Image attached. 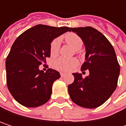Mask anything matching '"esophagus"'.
Segmentation results:
<instances>
[{
	"label": "esophagus",
	"instance_id": "1",
	"mask_svg": "<svg viewBox=\"0 0 126 126\" xmlns=\"http://www.w3.org/2000/svg\"><path fill=\"white\" fill-rule=\"evenodd\" d=\"M65 75V73H63V72H61V77H64Z\"/></svg>",
	"mask_w": 126,
	"mask_h": 126
}]
</instances>
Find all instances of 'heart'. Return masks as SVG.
Returning <instances> with one entry per match:
<instances>
[{"mask_svg":"<svg viewBox=\"0 0 126 126\" xmlns=\"http://www.w3.org/2000/svg\"><path fill=\"white\" fill-rule=\"evenodd\" d=\"M65 41L72 47L75 51H78L83 45V41L77 34L74 33H68L64 36ZM60 49V43L58 39H54L50 44L49 52L51 56H56ZM78 65V61L74 58L68 59L65 58H59L53 63V66L56 69L61 71H68L72 70Z\"/></svg>","mask_w":126,"mask_h":126,"instance_id":"1","label":"heart"}]
</instances>
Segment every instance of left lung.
Here are the masks:
<instances>
[{
	"mask_svg": "<svg viewBox=\"0 0 126 126\" xmlns=\"http://www.w3.org/2000/svg\"><path fill=\"white\" fill-rule=\"evenodd\" d=\"M71 31L77 33L85 44V62L81 71L88 70L90 74L82 78L81 74L74 73V81L68 85V93L72 101L82 107H98L117 85L120 65L114 49L109 40L92 27L71 28Z\"/></svg>",
	"mask_w": 126,
	"mask_h": 126,
	"instance_id": "left-lung-1",
	"label": "left lung"
}]
</instances>
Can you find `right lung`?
Wrapping results in <instances>:
<instances>
[{
  "instance_id": "1",
  "label": "right lung",
  "mask_w": 126,
  "mask_h": 126,
  "mask_svg": "<svg viewBox=\"0 0 126 126\" xmlns=\"http://www.w3.org/2000/svg\"><path fill=\"white\" fill-rule=\"evenodd\" d=\"M68 27L37 25L22 33L15 40L6 58V84L14 98L26 107H37L47 103L52 94L53 82L61 77L58 71L39 65L50 57V44Z\"/></svg>"
}]
</instances>
